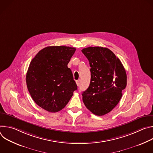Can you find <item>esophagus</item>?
I'll use <instances>...</instances> for the list:
<instances>
[{
	"instance_id": "34e87169",
	"label": "esophagus",
	"mask_w": 153,
	"mask_h": 153,
	"mask_svg": "<svg viewBox=\"0 0 153 153\" xmlns=\"http://www.w3.org/2000/svg\"><path fill=\"white\" fill-rule=\"evenodd\" d=\"M76 84H77V86H79V85H80V80H76Z\"/></svg>"
}]
</instances>
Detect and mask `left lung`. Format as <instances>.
I'll return each mask as SVG.
<instances>
[{
    "instance_id": "left-lung-1",
    "label": "left lung",
    "mask_w": 153,
    "mask_h": 153,
    "mask_svg": "<svg viewBox=\"0 0 153 153\" xmlns=\"http://www.w3.org/2000/svg\"><path fill=\"white\" fill-rule=\"evenodd\" d=\"M82 52L88 59L91 81L82 93L85 106L97 116L110 113L119 102L126 86V74L119 59L108 48L90 47Z\"/></svg>"
}]
</instances>
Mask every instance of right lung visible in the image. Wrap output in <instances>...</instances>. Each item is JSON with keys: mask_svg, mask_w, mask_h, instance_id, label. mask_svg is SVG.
<instances>
[{"mask_svg": "<svg viewBox=\"0 0 153 153\" xmlns=\"http://www.w3.org/2000/svg\"><path fill=\"white\" fill-rule=\"evenodd\" d=\"M75 51L69 47H48L30 62L26 76L28 91L35 103L48 112L62 110L77 89L68 68Z\"/></svg>", "mask_w": 153, "mask_h": 153, "instance_id": "1", "label": "right lung"}]
</instances>
